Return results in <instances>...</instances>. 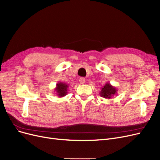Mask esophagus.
<instances>
[{
  "label": "esophagus",
  "mask_w": 160,
  "mask_h": 160,
  "mask_svg": "<svg viewBox=\"0 0 160 160\" xmlns=\"http://www.w3.org/2000/svg\"><path fill=\"white\" fill-rule=\"evenodd\" d=\"M79 81V82L81 84H84L85 82V79L84 78H80Z\"/></svg>",
  "instance_id": "obj_1"
}]
</instances>
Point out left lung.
Returning a JSON list of instances; mask_svg holds the SVG:
<instances>
[{"instance_id":"8db88e82","label":"left lung","mask_w":160,"mask_h":160,"mask_svg":"<svg viewBox=\"0 0 160 160\" xmlns=\"http://www.w3.org/2000/svg\"><path fill=\"white\" fill-rule=\"evenodd\" d=\"M116 92H117V89H116L115 88H114L109 83H107L102 89L100 92V95L102 97L109 98H111L112 95H114L116 93Z\"/></svg>"}]
</instances>
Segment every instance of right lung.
Instances as JSON below:
<instances>
[{
  "instance_id": "obj_1",
  "label": "right lung",
  "mask_w": 160,
  "mask_h": 160,
  "mask_svg": "<svg viewBox=\"0 0 160 160\" xmlns=\"http://www.w3.org/2000/svg\"><path fill=\"white\" fill-rule=\"evenodd\" d=\"M68 85H66L63 82H59L57 84L56 87V91L58 92V95L59 97H63L67 94V89H68Z\"/></svg>"
}]
</instances>
